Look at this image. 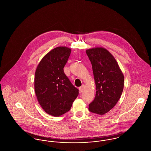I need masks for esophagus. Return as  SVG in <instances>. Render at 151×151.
<instances>
[{
	"label": "esophagus",
	"mask_w": 151,
	"mask_h": 151,
	"mask_svg": "<svg viewBox=\"0 0 151 151\" xmlns=\"http://www.w3.org/2000/svg\"><path fill=\"white\" fill-rule=\"evenodd\" d=\"M84 85H83L82 86H80V88H79V90H80V92H83V91H84Z\"/></svg>",
	"instance_id": "obj_1"
}]
</instances>
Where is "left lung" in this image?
<instances>
[{
  "label": "left lung",
  "instance_id": "1",
  "mask_svg": "<svg viewBox=\"0 0 151 151\" xmlns=\"http://www.w3.org/2000/svg\"><path fill=\"white\" fill-rule=\"evenodd\" d=\"M92 66L96 87L89 110L102 115L110 111L119 100L123 91L124 76L112 55L103 47L86 50Z\"/></svg>",
  "mask_w": 151,
  "mask_h": 151
}]
</instances>
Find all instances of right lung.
I'll use <instances>...</instances> for the list:
<instances>
[{"instance_id": "1", "label": "right lung", "mask_w": 151, "mask_h": 151, "mask_svg": "<svg viewBox=\"0 0 151 151\" xmlns=\"http://www.w3.org/2000/svg\"><path fill=\"white\" fill-rule=\"evenodd\" d=\"M71 53L66 47H58L47 53L38 65L34 87L38 101L46 113L58 117L67 112L79 94L63 68Z\"/></svg>"}]
</instances>
